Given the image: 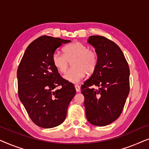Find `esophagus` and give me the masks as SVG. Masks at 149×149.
Segmentation results:
<instances>
[{
    "label": "esophagus",
    "instance_id": "1",
    "mask_svg": "<svg viewBox=\"0 0 149 149\" xmlns=\"http://www.w3.org/2000/svg\"><path fill=\"white\" fill-rule=\"evenodd\" d=\"M74 87H75V89H76L77 92H79V91H80L81 89H80V86H79V85H74Z\"/></svg>",
    "mask_w": 149,
    "mask_h": 149
}]
</instances>
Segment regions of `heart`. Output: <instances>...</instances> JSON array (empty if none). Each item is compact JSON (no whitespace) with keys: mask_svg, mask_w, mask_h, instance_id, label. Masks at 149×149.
<instances>
[{"mask_svg":"<svg viewBox=\"0 0 149 149\" xmlns=\"http://www.w3.org/2000/svg\"><path fill=\"white\" fill-rule=\"evenodd\" d=\"M72 61L73 68L64 75V78L68 82L77 83L86 74L94 72L97 65V55L85 45L74 41L64 48V54L56 52L52 56L53 64L62 73L66 72Z\"/></svg>","mask_w":149,"mask_h":149,"instance_id":"1","label":"heart"}]
</instances>
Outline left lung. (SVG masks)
Segmentation results:
<instances>
[{
    "label": "left lung",
    "instance_id": "8db88e82",
    "mask_svg": "<svg viewBox=\"0 0 149 149\" xmlns=\"http://www.w3.org/2000/svg\"><path fill=\"white\" fill-rule=\"evenodd\" d=\"M87 42L95 48L97 65L81 86V93L85 97L87 119L102 127L115 121L123 111L130 92V68L123 53L112 40L91 36Z\"/></svg>",
    "mask_w": 149,
    "mask_h": 149
}]
</instances>
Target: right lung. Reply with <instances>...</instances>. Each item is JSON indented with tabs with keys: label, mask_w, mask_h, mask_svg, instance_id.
Here are the masks:
<instances>
[{
	"label": "right lung",
	"mask_w": 149,
	"mask_h": 149,
	"mask_svg": "<svg viewBox=\"0 0 149 149\" xmlns=\"http://www.w3.org/2000/svg\"><path fill=\"white\" fill-rule=\"evenodd\" d=\"M70 40L42 36L26 49L17 68L18 95L36 125L52 128L62 124L76 93L74 86L60 76L52 62L59 47ZM58 86L60 90H56Z\"/></svg>",
	"instance_id": "obj_1"
}]
</instances>
